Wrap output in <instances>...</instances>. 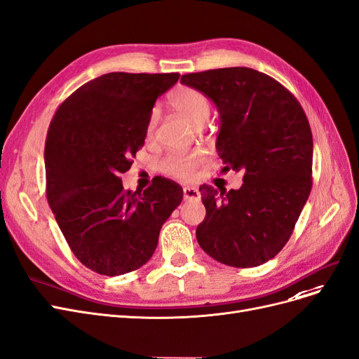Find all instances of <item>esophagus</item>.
I'll return each mask as SVG.
<instances>
[{"label": "esophagus", "instance_id": "esophagus-1", "mask_svg": "<svg viewBox=\"0 0 359 359\" xmlns=\"http://www.w3.org/2000/svg\"><path fill=\"white\" fill-rule=\"evenodd\" d=\"M184 199L185 201H199L201 199V191L194 187H184Z\"/></svg>", "mask_w": 359, "mask_h": 359}]
</instances>
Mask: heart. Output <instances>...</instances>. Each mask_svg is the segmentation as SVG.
<instances>
[{
    "instance_id": "b5f03b06",
    "label": "heart",
    "mask_w": 359,
    "mask_h": 359,
    "mask_svg": "<svg viewBox=\"0 0 359 359\" xmlns=\"http://www.w3.org/2000/svg\"><path fill=\"white\" fill-rule=\"evenodd\" d=\"M170 104L196 128L203 126L211 116V102L202 92L191 88H178L172 92ZM157 116V109H153L150 120H148V135H151L156 128ZM202 158L199 151L174 153L162 160L160 169L170 177L190 178L197 166L201 165Z\"/></svg>"
}]
</instances>
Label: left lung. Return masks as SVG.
<instances>
[{"instance_id":"obj_1","label":"left lung","mask_w":359,"mask_h":359,"mask_svg":"<svg viewBox=\"0 0 359 359\" xmlns=\"http://www.w3.org/2000/svg\"><path fill=\"white\" fill-rule=\"evenodd\" d=\"M219 113L217 151L224 169L243 174L239 190L199 189L206 217L196 229L202 250L233 267L273 258L297 222L312 189L313 141L294 95L252 68L185 74Z\"/></svg>"}]
</instances>
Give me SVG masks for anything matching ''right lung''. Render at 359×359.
Here are the masks:
<instances>
[{
    "mask_svg": "<svg viewBox=\"0 0 359 359\" xmlns=\"http://www.w3.org/2000/svg\"><path fill=\"white\" fill-rule=\"evenodd\" d=\"M180 79L108 72L60 104L44 148L47 202L80 262L105 276L129 273L154 254L163 222L182 201L174 181L123 190L120 175L144 145L154 102Z\"/></svg>",
    "mask_w": 359,
    "mask_h": 359,
    "instance_id": "right-lung-1",
    "label": "right lung"
}]
</instances>
